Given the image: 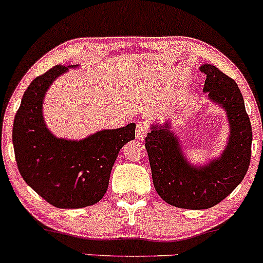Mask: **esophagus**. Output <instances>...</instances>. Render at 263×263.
Wrapping results in <instances>:
<instances>
[{"label": "esophagus", "instance_id": "34e87169", "mask_svg": "<svg viewBox=\"0 0 263 263\" xmlns=\"http://www.w3.org/2000/svg\"><path fill=\"white\" fill-rule=\"evenodd\" d=\"M147 132H149V126L145 122H139L137 124V139H144L146 137Z\"/></svg>", "mask_w": 263, "mask_h": 263}]
</instances>
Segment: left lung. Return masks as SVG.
Returning a JSON list of instances; mask_svg holds the SVG:
<instances>
[{
    "mask_svg": "<svg viewBox=\"0 0 263 263\" xmlns=\"http://www.w3.org/2000/svg\"><path fill=\"white\" fill-rule=\"evenodd\" d=\"M200 69L206 74L203 92L226 111L230 135L222 154L206 165L190 164L170 122L152 125L145 138L156 193L170 205L190 210L210 209L235 190L250 166L252 143L250 118L236 82L211 64Z\"/></svg>",
    "mask_w": 263,
    "mask_h": 263,
    "instance_id": "left-lung-1",
    "label": "left lung"
}]
</instances>
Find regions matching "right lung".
Here are the masks:
<instances>
[{
  "mask_svg": "<svg viewBox=\"0 0 263 263\" xmlns=\"http://www.w3.org/2000/svg\"><path fill=\"white\" fill-rule=\"evenodd\" d=\"M54 66L37 77L22 97L13 122L12 141L23 180L47 202L60 209L94 205L107 193L119 150L135 139V124L104 129L82 140L54 137L42 107L47 89L69 68Z\"/></svg>",
  "mask_w": 263,
  "mask_h": 263,
  "instance_id": "right-lung-1",
  "label": "right lung"
}]
</instances>
